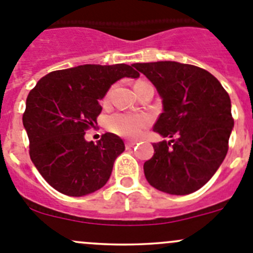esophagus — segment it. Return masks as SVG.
Returning a JSON list of instances; mask_svg holds the SVG:
<instances>
[{"instance_id": "1", "label": "esophagus", "mask_w": 253, "mask_h": 253, "mask_svg": "<svg viewBox=\"0 0 253 253\" xmlns=\"http://www.w3.org/2000/svg\"><path fill=\"white\" fill-rule=\"evenodd\" d=\"M136 143H137V141H127L126 142V148H129V147H133Z\"/></svg>"}]
</instances>
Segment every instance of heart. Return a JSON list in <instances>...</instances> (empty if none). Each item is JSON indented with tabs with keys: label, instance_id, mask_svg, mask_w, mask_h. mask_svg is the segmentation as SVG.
<instances>
[{
	"label": "heart",
	"instance_id": "obj_1",
	"mask_svg": "<svg viewBox=\"0 0 253 253\" xmlns=\"http://www.w3.org/2000/svg\"><path fill=\"white\" fill-rule=\"evenodd\" d=\"M149 85L146 82H137L134 87ZM149 124V119L143 114H126V112H116L107 119V128L114 133L124 137H136L146 128Z\"/></svg>",
	"mask_w": 253,
	"mask_h": 253
}]
</instances>
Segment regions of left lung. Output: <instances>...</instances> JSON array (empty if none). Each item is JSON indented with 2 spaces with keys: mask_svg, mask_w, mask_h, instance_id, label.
Wrapping results in <instances>:
<instances>
[{
  "mask_svg": "<svg viewBox=\"0 0 253 253\" xmlns=\"http://www.w3.org/2000/svg\"><path fill=\"white\" fill-rule=\"evenodd\" d=\"M156 86L163 112L154 132L170 141L154 143L144 162L153 188L173 195L197 192L221 166L234 127L231 101L219 80L199 67L176 61L136 63Z\"/></svg>",
  "mask_w": 253,
  "mask_h": 253,
  "instance_id": "8db88e82",
  "label": "left lung"
}]
</instances>
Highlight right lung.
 Masks as SVG:
<instances>
[{"label": "right lung", "instance_id": "obj_1", "mask_svg": "<svg viewBox=\"0 0 253 253\" xmlns=\"http://www.w3.org/2000/svg\"><path fill=\"white\" fill-rule=\"evenodd\" d=\"M139 73L127 64H85L55 70L28 94L23 126L29 156L41 175L61 194L83 197L105 185L114 162L125 151L119 136L106 132L94 143L85 131L97 125L99 100L122 78Z\"/></svg>", "mask_w": 253, "mask_h": 253}]
</instances>
